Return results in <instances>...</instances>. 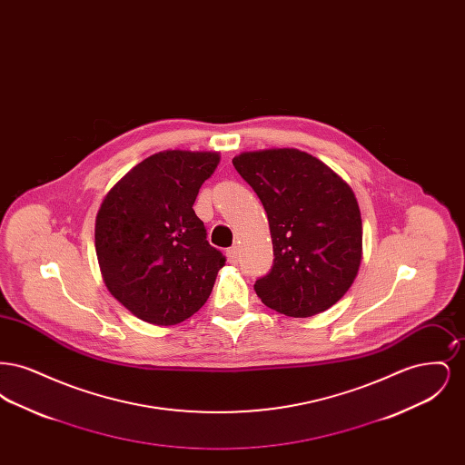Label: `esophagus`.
<instances>
[{"label": "esophagus", "instance_id": "obj_1", "mask_svg": "<svg viewBox=\"0 0 465 465\" xmlns=\"http://www.w3.org/2000/svg\"><path fill=\"white\" fill-rule=\"evenodd\" d=\"M226 260L230 265H237L239 263V249L237 247H230L226 251Z\"/></svg>", "mask_w": 465, "mask_h": 465}]
</instances>
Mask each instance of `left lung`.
<instances>
[{
  "label": "left lung",
  "mask_w": 465,
  "mask_h": 465,
  "mask_svg": "<svg viewBox=\"0 0 465 465\" xmlns=\"http://www.w3.org/2000/svg\"><path fill=\"white\" fill-rule=\"evenodd\" d=\"M237 173L265 207L273 266L254 284L268 309L312 317L352 286L362 260V222L352 188L296 148L235 156Z\"/></svg>",
  "instance_id": "obj_1"
}]
</instances>
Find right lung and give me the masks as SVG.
<instances>
[{"mask_svg": "<svg viewBox=\"0 0 465 465\" xmlns=\"http://www.w3.org/2000/svg\"><path fill=\"white\" fill-rule=\"evenodd\" d=\"M218 152L165 150L122 177L95 216V252L111 294L137 319L174 326L207 302L224 256L193 211Z\"/></svg>", "mask_w": 465, "mask_h": 465, "instance_id": "add662e5", "label": "right lung"}]
</instances>
